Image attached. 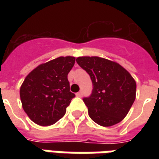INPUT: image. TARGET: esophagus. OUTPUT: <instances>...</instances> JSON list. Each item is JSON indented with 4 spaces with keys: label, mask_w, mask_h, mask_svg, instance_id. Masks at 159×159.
Segmentation results:
<instances>
[{
    "label": "esophagus",
    "mask_w": 159,
    "mask_h": 159,
    "mask_svg": "<svg viewBox=\"0 0 159 159\" xmlns=\"http://www.w3.org/2000/svg\"><path fill=\"white\" fill-rule=\"evenodd\" d=\"M76 95L77 97H82V95H83V92H82V91H80V92L76 93Z\"/></svg>",
    "instance_id": "esophagus-1"
}]
</instances>
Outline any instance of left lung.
<instances>
[{
  "instance_id": "left-lung-1",
  "label": "left lung",
  "mask_w": 159,
  "mask_h": 159,
  "mask_svg": "<svg viewBox=\"0 0 159 159\" xmlns=\"http://www.w3.org/2000/svg\"><path fill=\"white\" fill-rule=\"evenodd\" d=\"M76 63L93 83L91 94L83 98L91 119L104 127L120 123L135 100V81L123 66L107 59L78 57Z\"/></svg>"
}]
</instances>
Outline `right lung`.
Instances as JSON below:
<instances>
[{"mask_svg":"<svg viewBox=\"0 0 159 159\" xmlns=\"http://www.w3.org/2000/svg\"><path fill=\"white\" fill-rule=\"evenodd\" d=\"M74 57H59L42 64L26 76L20 88L24 110L33 122L49 126L66 112L75 97L70 91L67 75L75 64Z\"/></svg>","mask_w":159,"mask_h":159,"instance_id":"obj_1","label":"right lung"}]
</instances>
